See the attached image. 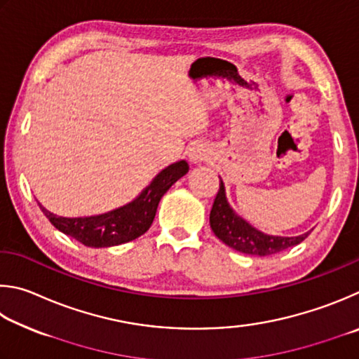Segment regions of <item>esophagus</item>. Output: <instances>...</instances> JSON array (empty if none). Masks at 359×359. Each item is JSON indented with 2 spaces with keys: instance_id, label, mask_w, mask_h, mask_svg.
I'll return each instance as SVG.
<instances>
[{
  "instance_id": "34e87169",
  "label": "esophagus",
  "mask_w": 359,
  "mask_h": 359,
  "mask_svg": "<svg viewBox=\"0 0 359 359\" xmlns=\"http://www.w3.org/2000/svg\"><path fill=\"white\" fill-rule=\"evenodd\" d=\"M203 153L200 149H192L191 153H189V159L192 161V162H200V161H203Z\"/></svg>"
}]
</instances>
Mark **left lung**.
<instances>
[{
    "instance_id": "left-lung-1",
    "label": "left lung",
    "mask_w": 359,
    "mask_h": 359,
    "mask_svg": "<svg viewBox=\"0 0 359 359\" xmlns=\"http://www.w3.org/2000/svg\"><path fill=\"white\" fill-rule=\"evenodd\" d=\"M210 225L215 235L229 248L246 255L259 257L273 255L297 246L311 233V231H307V233L299 236H273L257 230L231 210L227 197H225V186L222 180L210 212Z\"/></svg>"
}]
</instances>
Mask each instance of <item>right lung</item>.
<instances>
[{
	"mask_svg": "<svg viewBox=\"0 0 359 359\" xmlns=\"http://www.w3.org/2000/svg\"><path fill=\"white\" fill-rule=\"evenodd\" d=\"M189 172L186 161H178L163 168L162 172L144 187L140 196L119 208L88 217H62L47 211L39 203L43 215L55 229L85 244L88 248H111L129 243L142 236L154 221L157 205L170 187L181 176Z\"/></svg>",
	"mask_w": 359,
	"mask_h": 359,
	"instance_id": "right-lung-1",
	"label": "right lung"
}]
</instances>
